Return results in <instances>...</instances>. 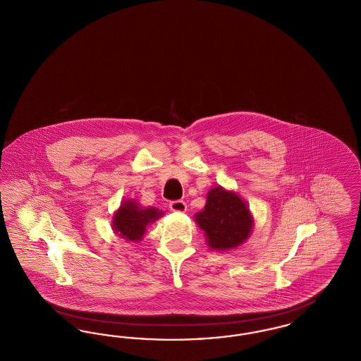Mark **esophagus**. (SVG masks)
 <instances>
[{
	"instance_id": "34e87169",
	"label": "esophagus",
	"mask_w": 361,
	"mask_h": 361,
	"mask_svg": "<svg viewBox=\"0 0 361 361\" xmlns=\"http://www.w3.org/2000/svg\"><path fill=\"white\" fill-rule=\"evenodd\" d=\"M169 208L173 212H185L187 211V203L184 200H173L169 203Z\"/></svg>"
}]
</instances>
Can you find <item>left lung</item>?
Listing matches in <instances>:
<instances>
[{
	"label": "left lung",
	"mask_w": 361,
	"mask_h": 361,
	"mask_svg": "<svg viewBox=\"0 0 361 361\" xmlns=\"http://www.w3.org/2000/svg\"><path fill=\"white\" fill-rule=\"evenodd\" d=\"M196 222L206 231L209 247L215 250L237 247L249 237L253 227L249 208L240 196L221 187L208 192L206 207L196 214Z\"/></svg>",
	"instance_id": "left-lung-1"
}]
</instances>
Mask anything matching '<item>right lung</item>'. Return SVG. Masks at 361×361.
I'll return each mask as SVG.
<instances>
[{
	"label": "right lung",
	"mask_w": 361,
	"mask_h": 361,
	"mask_svg": "<svg viewBox=\"0 0 361 361\" xmlns=\"http://www.w3.org/2000/svg\"><path fill=\"white\" fill-rule=\"evenodd\" d=\"M162 215L157 208H140L135 202H126L114 216V230L121 238L139 240L142 238L146 226Z\"/></svg>",
	"instance_id": "right-lung-1"
}]
</instances>
